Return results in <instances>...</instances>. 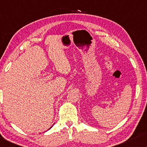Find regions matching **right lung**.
I'll list each match as a JSON object with an SVG mask.
<instances>
[{
  "label": "right lung",
  "mask_w": 147,
  "mask_h": 147,
  "mask_svg": "<svg viewBox=\"0 0 147 147\" xmlns=\"http://www.w3.org/2000/svg\"><path fill=\"white\" fill-rule=\"evenodd\" d=\"M51 127H52V126H51ZM50 128H49V129H50Z\"/></svg>",
  "instance_id": "obj_1"
}]
</instances>
